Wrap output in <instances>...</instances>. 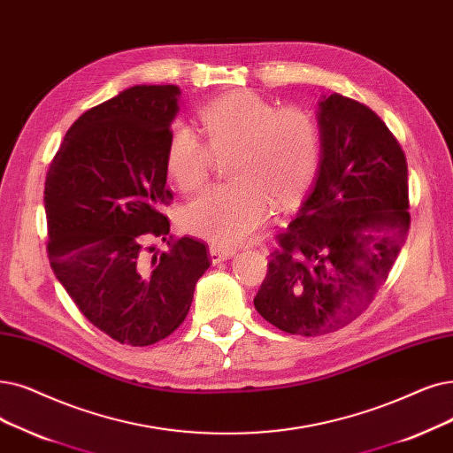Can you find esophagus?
Listing matches in <instances>:
<instances>
[{
    "mask_svg": "<svg viewBox=\"0 0 453 453\" xmlns=\"http://www.w3.org/2000/svg\"><path fill=\"white\" fill-rule=\"evenodd\" d=\"M209 255L212 265H219L222 261H227L229 257H233L234 251L233 250H226V248H219V246H211L209 248Z\"/></svg>",
    "mask_w": 453,
    "mask_h": 453,
    "instance_id": "34e87169",
    "label": "esophagus"
}]
</instances>
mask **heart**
<instances>
[{
  "mask_svg": "<svg viewBox=\"0 0 453 453\" xmlns=\"http://www.w3.org/2000/svg\"><path fill=\"white\" fill-rule=\"evenodd\" d=\"M203 136L173 124L166 144V170L190 192L211 172L214 153H229L234 181L203 190L181 212L185 231L219 248H233L257 231L278 209L296 203L320 165V134L312 118L294 107L278 109L251 90H233L200 111Z\"/></svg>",
  "mask_w": 453,
  "mask_h": 453,
  "instance_id": "obj_1",
  "label": "heart"
}]
</instances>
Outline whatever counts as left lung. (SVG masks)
<instances>
[{
    "label": "left lung",
    "instance_id": "obj_1",
    "mask_svg": "<svg viewBox=\"0 0 453 453\" xmlns=\"http://www.w3.org/2000/svg\"><path fill=\"white\" fill-rule=\"evenodd\" d=\"M317 118L319 173L278 234L253 300L266 322L303 337L359 317L387 281L411 222L407 161L381 118L337 92L322 97Z\"/></svg>",
    "mask_w": 453,
    "mask_h": 453
}]
</instances>
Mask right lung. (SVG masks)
<instances>
[{
	"mask_svg": "<svg viewBox=\"0 0 453 453\" xmlns=\"http://www.w3.org/2000/svg\"><path fill=\"white\" fill-rule=\"evenodd\" d=\"M180 87L136 85L77 118L44 185L48 257L85 319L111 339L150 346L187 319L194 287L211 266L207 246L163 239L172 202L166 144Z\"/></svg>",
	"mask_w": 453,
	"mask_h": 453,
	"instance_id": "obj_1",
	"label": "right lung"
}]
</instances>
